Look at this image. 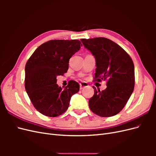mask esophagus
<instances>
[{
	"label": "esophagus",
	"mask_w": 156,
	"mask_h": 156,
	"mask_svg": "<svg viewBox=\"0 0 156 156\" xmlns=\"http://www.w3.org/2000/svg\"><path fill=\"white\" fill-rule=\"evenodd\" d=\"M79 84H80V90H82L84 88H85V87H87L88 86V84L87 83H85V82H83L81 83H80Z\"/></svg>",
	"instance_id": "esophagus-1"
}]
</instances>
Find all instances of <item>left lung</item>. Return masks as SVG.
Listing matches in <instances>:
<instances>
[{"label": "left lung", "instance_id": "left-lung-1", "mask_svg": "<svg viewBox=\"0 0 156 156\" xmlns=\"http://www.w3.org/2000/svg\"><path fill=\"white\" fill-rule=\"evenodd\" d=\"M96 59L94 81H107L104 90L94 89L90 99V110L101 117L117 115L124 107L135 86V68L129 55L120 45L105 37L81 39Z\"/></svg>", "mask_w": 156, "mask_h": 156}]
</instances>
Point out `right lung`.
I'll list each match as a JSON object with an SVG mask.
<instances>
[{
    "instance_id": "obj_1",
    "label": "right lung",
    "mask_w": 156,
    "mask_h": 156,
    "mask_svg": "<svg viewBox=\"0 0 156 156\" xmlns=\"http://www.w3.org/2000/svg\"><path fill=\"white\" fill-rule=\"evenodd\" d=\"M77 40H49L37 48L25 66V87L36 109L49 117L58 116L68 109L71 97L79 84L69 81L62 89L56 77L66 73L69 60L81 48Z\"/></svg>"
}]
</instances>
